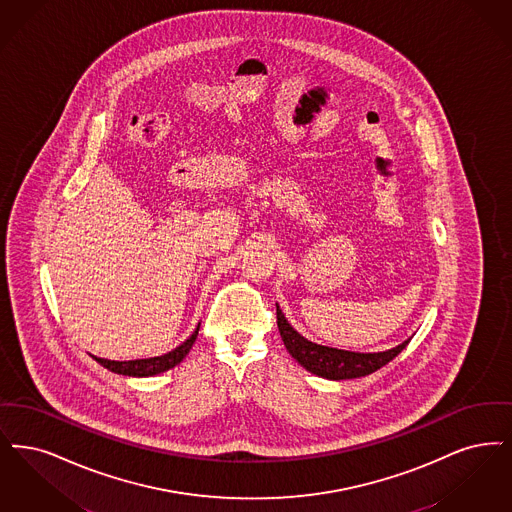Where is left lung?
<instances>
[{
  "label": "left lung",
  "mask_w": 512,
  "mask_h": 512,
  "mask_svg": "<svg viewBox=\"0 0 512 512\" xmlns=\"http://www.w3.org/2000/svg\"><path fill=\"white\" fill-rule=\"evenodd\" d=\"M277 327L290 356L313 375L331 378V380L371 375L386 363H390L409 344V340H405L400 346L386 352H378V354H359V352L321 346V344L310 342L298 331H294L279 306H277Z\"/></svg>",
  "instance_id": "obj_1"
}]
</instances>
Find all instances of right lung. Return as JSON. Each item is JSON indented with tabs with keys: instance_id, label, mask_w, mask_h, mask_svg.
<instances>
[{
	"instance_id": "right-lung-1",
	"label": "right lung",
	"mask_w": 512,
	"mask_h": 512,
	"mask_svg": "<svg viewBox=\"0 0 512 512\" xmlns=\"http://www.w3.org/2000/svg\"><path fill=\"white\" fill-rule=\"evenodd\" d=\"M199 327L195 329V333L191 334L181 346H178V348L172 350V352H168V354H164V356L149 357V359H134V361H111V359H103V357L95 356H93V359H95L97 363H101L105 369H109L112 373H118V375H126V377H153V375L164 373V371L176 367L178 363L183 361V357L189 354L191 346H193L195 340H197Z\"/></svg>"
}]
</instances>
